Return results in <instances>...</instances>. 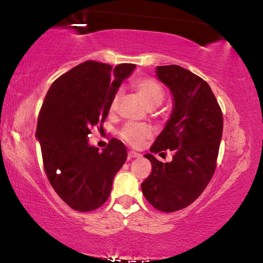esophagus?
Masks as SVG:
<instances>
[{
	"label": "esophagus",
	"mask_w": 263,
	"mask_h": 263,
	"mask_svg": "<svg viewBox=\"0 0 263 263\" xmlns=\"http://www.w3.org/2000/svg\"><path fill=\"white\" fill-rule=\"evenodd\" d=\"M127 155H128V159H133V158H139V157H140V154H139V153H137V152H135V151H128Z\"/></svg>",
	"instance_id": "1"
}]
</instances>
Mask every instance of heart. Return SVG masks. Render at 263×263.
I'll list each match as a JSON object with an SVG mask.
<instances>
[{"instance_id": "b5f03b06", "label": "heart", "mask_w": 263, "mask_h": 263, "mask_svg": "<svg viewBox=\"0 0 263 263\" xmlns=\"http://www.w3.org/2000/svg\"><path fill=\"white\" fill-rule=\"evenodd\" d=\"M133 88L141 96L148 108H155L164 100V90L161 84L152 78H139L133 81ZM121 92H116L110 102V111L115 112L121 102ZM152 136V130L146 125L127 124L121 131L122 139L131 146H140L147 138Z\"/></svg>"}]
</instances>
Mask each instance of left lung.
Returning a JSON list of instances; mask_svg holds the SVG:
<instances>
[{"mask_svg": "<svg viewBox=\"0 0 263 263\" xmlns=\"http://www.w3.org/2000/svg\"><path fill=\"white\" fill-rule=\"evenodd\" d=\"M157 78L169 88L173 111L157 137L152 153L174 151L163 163L145 154L152 173L141 183L145 198L163 212L181 210L199 197L216 171L222 135V114L209 84L177 65L158 66Z\"/></svg>", "mask_w": 263, "mask_h": 263, "instance_id": "1", "label": "left lung"}]
</instances>
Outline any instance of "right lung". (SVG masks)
Returning a JSON list of instances; mask_svg holds the SVG:
<instances>
[{"instance_id": "obj_1", "label": "right lung", "mask_w": 263, "mask_h": 263, "mask_svg": "<svg viewBox=\"0 0 263 263\" xmlns=\"http://www.w3.org/2000/svg\"><path fill=\"white\" fill-rule=\"evenodd\" d=\"M136 65L115 68L89 60L58 78L39 112L35 137L44 168L59 197L77 211H92L106 202L112 181L126 161L125 145L116 138L106 148L90 146L88 135L102 124L110 102Z\"/></svg>"}]
</instances>
